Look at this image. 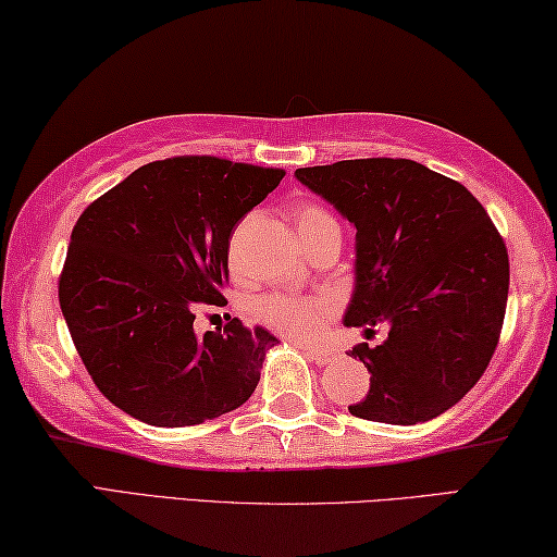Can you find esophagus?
I'll list each match as a JSON object with an SVG mask.
<instances>
[{
	"instance_id": "esophagus-1",
	"label": "esophagus",
	"mask_w": 557,
	"mask_h": 557,
	"mask_svg": "<svg viewBox=\"0 0 557 557\" xmlns=\"http://www.w3.org/2000/svg\"><path fill=\"white\" fill-rule=\"evenodd\" d=\"M306 355H308L310 359H313L315 364H320V367H325V364L335 362V359H337V355L333 352V349H308Z\"/></svg>"
}]
</instances>
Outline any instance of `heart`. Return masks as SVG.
Segmentation results:
<instances>
[{"label":"heart","instance_id":"1","mask_svg":"<svg viewBox=\"0 0 557 557\" xmlns=\"http://www.w3.org/2000/svg\"><path fill=\"white\" fill-rule=\"evenodd\" d=\"M296 224L300 239L308 242L325 230H339V224L330 212L318 205H304L296 212ZM333 304L330 298H288V296H269L261 298L257 313L271 327L281 330L294 339H313L325 327Z\"/></svg>","mask_w":557,"mask_h":557}]
</instances>
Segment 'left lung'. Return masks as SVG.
Returning a JSON list of instances; mask_svg holds the SVG:
<instances>
[{
    "label": "left lung",
    "instance_id": "obj_1",
    "mask_svg": "<svg viewBox=\"0 0 557 557\" xmlns=\"http://www.w3.org/2000/svg\"><path fill=\"white\" fill-rule=\"evenodd\" d=\"M296 178L357 230L343 323L388 330L349 355L372 372L349 413L392 425L445 413L480 382L504 325L509 253L490 214L465 185L408 159L337 161Z\"/></svg>",
    "mask_w": 557,
    "mask_h": 557
}]
</instances>
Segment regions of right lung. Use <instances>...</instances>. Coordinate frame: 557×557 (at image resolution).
Wrapping results in <instances>:
<instances>
[{
	"instance_id": "right-lung-1",
	"label": "right lung",
	"mask_w": 557,
	"mask_h": 557,
	"mask_svg": "<svg viewBox=\"0 0 557 557\" xmlns=\"http://www.w3.org/2000/svg\"><path fill=\"white\" fill-rule=\"evenodd\" d=\"M281 178L214 156L165 159L81 214L58 298L95 386L126 416L183 428L249 401L278 339L237 318L198 335L193 320L227 306L230 234Z\"/></svg>"
}]
</instances>
